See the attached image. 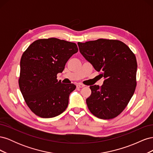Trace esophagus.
<instances>
[{
  "mask_svg": "<svg viewBox=\"0 0 153 153\" xmlns=\"http://www.w3.org/2000/svg\"><path fill=\"white\" fill-rule=\"evenodd\" d=\"M76 87H77L78 88H82V87H85V85H83L82 84H78L76 85Z\"/></svg>",
  "mask_w": 153,
  "mask_h": 153,
  "instance_id": "obj_1",
  "label": "esophagus"
}]
</instances>
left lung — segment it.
Listing matches in <instances>:
<instances>
[{"label": "left lung", "mask_w": 153, "mask_h": 153, "mask_svg": "<svg viewBox=\"0 0 153 153\" xmlns=\"http://www.w3.org/2000/svg\"><path fill=\"white\" fill-rule=\"evenodd\" d=\"M81 54L103 76V84L90 86L86 100L88 108L96 117H117L128 104L137 85L135 55L119 40L98 39L78 43Z\"/></svg>", "instance_id": "left-lung-1"}]
</instances>
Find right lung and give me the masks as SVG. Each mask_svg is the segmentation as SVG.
<instances>
[{
    "label": "right lung",
    "instance_id": "obj_1",
    "mask_svg": "<svg viewBox=\"0 0 153 153\" xmlns=\"http://www.w3.org/2000/svg\"><path fill=\"white\" fill-rule=\"evenodd\" d=\"M78 50L75 43L52 38L34 41L23 53L20 89L27 106L38 116L54 117L68 107L69 94L76 85L62 84L57 75Z\"/></svg>",
    "mask_w": 153,
    "mask_h": 153
}]
</instances>
